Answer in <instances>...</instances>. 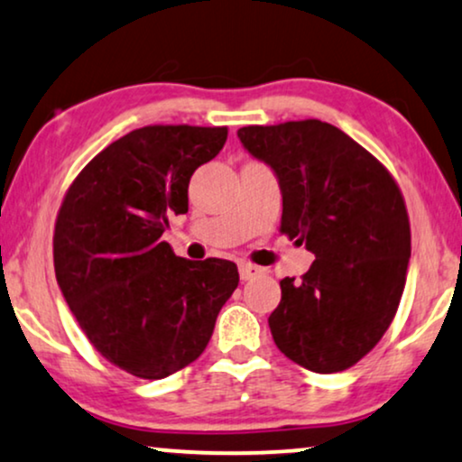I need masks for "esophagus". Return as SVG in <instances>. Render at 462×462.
<instances>
[{
    "mask_svg": "<svg viewBox=\"0 0 462 462\" xmlns=\"http://www.w3.org/2000/svg\"><path fill=\"white\" fill-rule=\"evenodd\" d=\"M238 273H241V279L243 281H249V279H254V276L260 274L262 268H257V266H254V263H249V262H241V263H238Z\"/></svg>",
    "mask_w": 462,
    "mask_h": 462,
    "instance_id": "esophagus-1",
    "label": "esophagus"
}]
</instances>
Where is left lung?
<instances>
[{
    "instance_id": "obj_1",
    "label": "left lung",
    "mask_w": 462,
    "mask_h": 462,
    "mask_svg": "<svg viewBox=\"0 0 462 462\" xmlns=\"http://www.w3.org/2000/svg\"><path fill=\"white\" fill-rule=\"evenodd\" d=\"M238 139L274 171L281 232L315 262L281 281L274 344L317 374L355 365L395 317L411 254L403 196L365 147L321 120L243 126Z\"/></svg>"
}]
</instances>
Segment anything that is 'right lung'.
Wrapping results in <instances>:
<instances>
[{
    "instance_id": "add662e5",
    "label": "right lung",
    "mask_w": 462,
    "mask_h": 462,
    "mask_svg": "<svg viewBox=\"0 0 462 462\" xmlns=\"http://www.w3.org/2000/svg\"><path fill=\"white\" fill-rule=\"evenodd\" d=\"M226 126H143L97 153L67 189L54 273L79 328L109 364L160 380L199 359L238 285L235 262L177 257L162 241L188 213L189 177Z\"/></svg>"
}]
</instances>
